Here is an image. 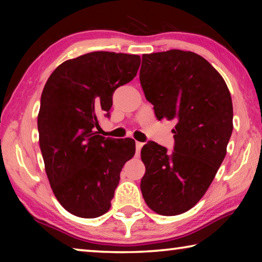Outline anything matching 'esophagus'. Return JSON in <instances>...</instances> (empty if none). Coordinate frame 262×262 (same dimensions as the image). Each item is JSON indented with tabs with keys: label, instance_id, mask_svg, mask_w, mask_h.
Wrapping results in <instances>:
<instances>
[{
	"label": "esophagus",
	"instance_id": "esophagus-1",
	"mask_svg": "<svg viewBox=\"0 0 262 262\" xmlns=\"http://www.w3.org/2000/svg\"><path fill=\"white\" fill-rule=\"evenodd\" d=\"M135 145H136V154L139 155V154H140V151H141L142 147H143V143H142V142H136Z\"/></svg>",
	"mask_w": 262,
	"mask_h": 262
}]
</instances>
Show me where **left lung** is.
<instances>
[{
    "instance_id": "1",
    "label": "left lung",
    "mask_w": 262,
    "mask_h": 262,
    "mask_svg": "<svg viewBox=\"0 0 262 262\" xmlns=\"http://www.w3.org/2000/svg\"><path fill=\"white\" fill-rule=\"evenodd\" d=\"M140 82L158 120H174V151L149 142L141 150V192L150 209L183 214L201 200L227 155L231 95L221 74L193 52L142 55Z\"/></svg>"
}]
</instances>
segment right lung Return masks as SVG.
<instances>
[{"instance_id":"1","label":"right lung","mask_w":262,"mask_h":262,"mask_svg":"<svg viewBox=\"0 0 262 262\" xmlns=\"http://www.w3.org/2000/svg\"><path fill=\"white\" fill-rule=\"evenodd\" d=\"M140 63L139 55L88 53L61 63L43 88L38 130L45 171L57 201L75 216L108 211L122 167L134 156V140L104 137L95 127Z\"/></svg>"}]
</instances>
